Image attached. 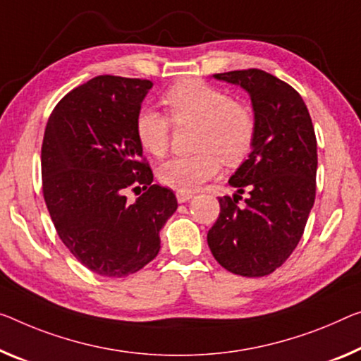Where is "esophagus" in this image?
<instances>
[{
  "label": "esophagus",
  "instance_id": "1",
  "mask_svg": "<svg viewBox=\"0 0 361 361\" xmlns=\"http://www.w3.org/2000/svg\"><path fill=\"white\" fill-rule=\"evenodd\" d=\"M176 197H177V202H179V203H187V202H190L193 195H192V193H187V192H177Z\"/></svg>",
  "mask_w": 361,
  "mask_h": 361
}]
</instances>
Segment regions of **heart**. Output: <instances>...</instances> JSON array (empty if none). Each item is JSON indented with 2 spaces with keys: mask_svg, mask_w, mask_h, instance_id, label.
<instances>
[{
  "mask_svg": "<svg viewBox=\"0 0 361 361\" xmlns=\"http://www.w3.org/2000/svg\"><path fill=\"white\" fill-rule=\"evenodd\" d=\"M164 106L177 126H197L192 157H176L158 168L161 184L179 192H193L219 173L221 163L237 164L253 145L255 119L250 109L232 102L219 88L185 79L164 93ZM137 140L143 152L163 157L169 145L171 123L153 108L138 111Z\"/></svg>",
  "mask_w": 361,
  "mask_h": 361,
  "instance_id": "b5f03b06",
  "label": "heart"
}]
</instances>
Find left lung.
<instances>
[{
    "label": "left lung",
    "instance_id": "left-lung-1",
    "mask_svg": "<svg viewBox=\"0 0 361 361\" xmlns=\"http://www.w3.org/2000/svg\"><path fill=\"white\" fill-rule=\"evenodd\" d=\"M252 99V152L231 176L234 195L221 213L208 247L223 268L245 277L271 274L300 242L316 193V137L307 104L293 88L259 69L214 74ZM247 191L246 207L236 203Z\"/></svg>",
    "mask_w": 361,
    "mask_h": 361
}]
</instances>
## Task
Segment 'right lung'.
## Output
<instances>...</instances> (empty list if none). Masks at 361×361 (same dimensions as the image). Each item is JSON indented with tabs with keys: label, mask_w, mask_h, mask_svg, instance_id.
Masks as SVG:
<instances>
[{
	"label": "right lung",
	"mask_w": 361,
	"mask_h": 361,
	"mask_svg": "<svg viewBox=\"0 0 361 361\" xmlns=\"http://www.w3.org/2000/svg\"><path fill=\"white\" fill-rule=\"evenodd\" d=\"M153 84L98 75L49 116L42 145L43 197L58 235L93 273L126 277L157 257L159 231L177 209L173 190L152 184L135 119ZM147 190L135 202L127 188Z\"/></svg>",
	"instance_id": "right-lung-1"
}]
</instances>
